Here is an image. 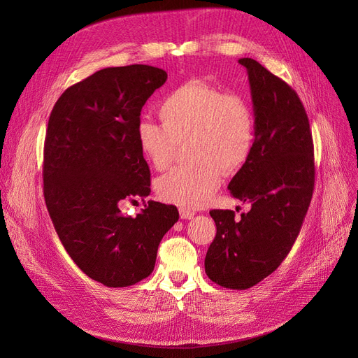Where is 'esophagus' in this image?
Masks as SVG:
<instances>
[{
  "mask_svg": "<svg viewBox=\"0 0 358 358\" xmlns=\"http://www.w3.org/2000/svg\"><path fill=\"white\" fill-rule=\"evenodd\" d=\"M180 217H181V219H193V217H194V212H193V210H189V209L181 208V209H180Z\"/></svg>",
  "mask_w": 358,
  "mask_h": 358,
  "instance_id": "esophagus-1",
  "label": "esophagus"
}]
</instances>
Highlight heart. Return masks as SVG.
Wrapping results in <instances>:
<instances>
[{
    "mask_svg": "<svg viewBox=\"0 0 358 358\" xmlns=\"http://www.w3.org/2000/svg\"><path fill=\"white\" fill-rule=\"evenodd\" d=\"M162 124L142 119L136 141L142 157L158 171L171 162L178 145H187L193 162L178 166L157 182L159 197L185 209H197L219 190L222 176L247 165L255 146L257 122L251 103L239 94L190 80L161 100Z\"/></svg>",
    "mask_w": 358,
    "mask_h": 358,
    "instance_id": "heart-1",
    "label": "heart"
}]
</instances>
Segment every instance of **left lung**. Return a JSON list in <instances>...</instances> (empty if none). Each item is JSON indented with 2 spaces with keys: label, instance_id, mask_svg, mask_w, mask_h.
<instances>
[{
  "label": "left lung",
  "instance_id": "1",
  "mask_svg": "<svg viewBox=\"0 0 358 358\" xmlns=\"http://www.w3.org/2000/svg\"><path fill=\"white\" fill-rule=\"evenodd\" d=\"M250 81L257 136L247 165L228 189L251 209L212 210L216 236L204 270L216 285L245 290L270 275L290 252L315 182L309 119L296 91L251 58L238 61Z\"/></svg>",
  "mask_w": 358,
  "mask_h": 358
}]
</instances>
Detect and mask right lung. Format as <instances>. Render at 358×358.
Returning a JSON list of instances; mask_svg holds the SVG:
<instances>
[{"label":"right lung","instance_id":"1","mask_svg":"<svg viewBox=\"0 0 358 358\" xmlns=\"http://www.w3.org/2000/svg\"><path fill=\"white\" fill-rule=\"evenodd\" d=\"M165 81L166 72L149 65L104 68L65 90L49 117V216L75 264L107 287H127L152 273L159 242L178 220L173 204L149 200L136 217L119 208L150 193L136 124Z\"/></svg>","mask_w":358,"mask_h":358}]
</instances>
